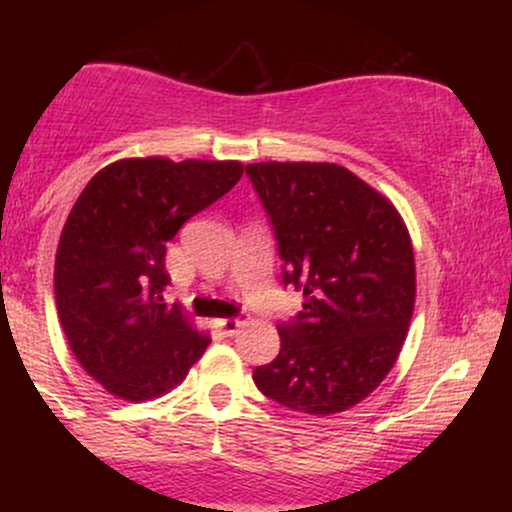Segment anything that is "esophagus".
Returning a JSON list of instances; mask_svg holds the SVG:
<instances>
[{
    "label": "esophagus",
    "instance_id": "34e87169",
    "mask_svg": "<svg viewBox=\"0 0 512 512\" xmlns=\"http://www.w3.org/2000/svg\"><path fill=\"white\" fill-rule=\"evenodd\" d=\"M216 325L223 334H236L243 327V317H221V320H216Z\"/></svg>",
    "mask_w": 512,
    "mask_h": 512
}]
</instances>
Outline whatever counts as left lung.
<instances>
[{
    "label": "left lung",
    "mask_w": 512,
    "mask_h": 512,
    "mask_svg": "<svg viewBox=\"0 0 512 512\" xmlns=\"http://www.w3.org/2000/svg\"><path fill=\"white\" fill-rule=\"evenodd\" d=\"M245 173L267 211L284 286L303 310L279 322L281 351L252 373L281 407L339 414L395 366L414 313L409 231L387 199L337 163H252Z\"/></svg>",
    "instance_id": "8db88e82"
}]
</instances>
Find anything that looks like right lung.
Instances as JSON below:
<instances>
[{
	"mask_svg": "<svg viewBox=\"0 0 512 512\" xmlns=\"http://www.w3.org/2000/svg\"><path fill=\"white\" fill-rule=\"evenodd\" d=\"M240 175L238 161L125 158L76 199L57 245V313L76 361L110 395H163L207 351V334L163 298L166 250Z\"/></svg>",
	"mask_w": 512,
	"mask_h": 512,
	"instance_id": "right-lung-1",
	"label": "right lung"
}]
</instances>
